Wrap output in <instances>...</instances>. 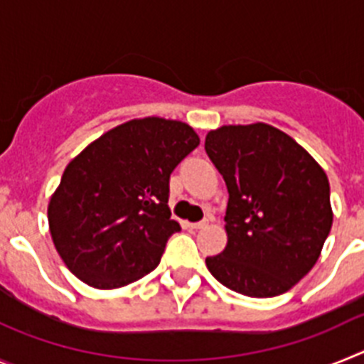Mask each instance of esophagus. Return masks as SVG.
Masks as SVG:
<instances>
[{"label":"esophagus","mask_w":364,"mask_h":364,"mask_svg":"<svg viewBox=\"0 0 364 364\" xmlns=\"http://www.w3.org/2000/svg\"><path fill=\"white\" fill-rule=\"evenodd\" d=\"M208 226V220H200V222H189L188 228L189 230H202V228Z\"/></svg>","instance_id":"1"}]
</instances>
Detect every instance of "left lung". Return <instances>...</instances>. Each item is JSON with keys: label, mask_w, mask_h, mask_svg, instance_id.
<instances>
[{"label": "left lung", "mask_w": 364, "mask_h": 364, "mask_svg": "<svg viewBox=\"0 0 364 364\" xmlns=\"http://www.w3.org/2000/svg\"><path fill=\"white\" fill-rule=\"evenodd\" d=\"M204 147L230 193L228 246L208 269L247 297L284 294L314 268L332 228L326 173L268 124L224 125Z\"/></svg>", "instance_id": "left-lung-1"}]
</instances>
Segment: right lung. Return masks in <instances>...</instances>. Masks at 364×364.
Listing matches in <instances>:
<instances>
[{
  "label": "right lung",
  "mask_w": 364,
  "mask_h": 364,
  "mask_svg": "<svg viewBox=\"0 0 364 364\" xmlns=\"http://www.w3.org/2000/svg\"><path fill=\"white\" fill-rule=\"evenodd\" d=\"M198 142L182 122L142 118L102 134L65 167L49 226L80 281L120 288L159 266L167 239L180 231L167 205L169 176Z\"/></svg>",
  "instance_id": "right-lung-1"
}]
</instances>
